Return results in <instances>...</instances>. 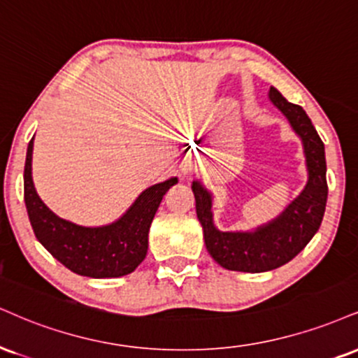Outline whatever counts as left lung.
Returning <instances> with one entry per match:
<instances>
[{"label": "left lung", "mask_w": 358, "mask_h": 358, "mask_svg": "<svg viewBox=\"0 0 358 358\" xmlns=\"http://www.w3.org/2000/svg\"><path fill=\"white\" fill-rule=\"evenodd\" d=\"M268 100L282 111L292 130L302 140L308 180L300 195L277 218L253 230L222 231L213 223L212 192L200 180L192 183L205 247L218 265L235 272L260 273L288 264L313 238L325 213L329 195L325 146L302 106L287 101L273 86Z\"/></svg>", "instance_id": "8db88e82"}]
</instances>
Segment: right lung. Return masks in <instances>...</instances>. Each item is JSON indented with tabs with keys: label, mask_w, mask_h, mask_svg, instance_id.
Wrapping results in <instances>:
<instances>
[{
	"label": "right lung",
	"mask_w": 358,
	"mask_h": 358,
	"mask_svg": "<svg viewBox=\"0 0 358 358\" xmlns=\"http://www.w3.org/2000/svg\"><path fill=\"white\" fill-rule=\"evenodd\" d=\"M33 140L24 162V203L38 242L71 272L90 278H115L131 273L148 252V231L163 195L178 183L176 176L141 192L118 220L83 227L58 217L43 203L31 176Z\"/></svg>",
	"instance_id": "obj_1"
}]
</instances>
